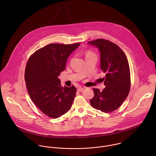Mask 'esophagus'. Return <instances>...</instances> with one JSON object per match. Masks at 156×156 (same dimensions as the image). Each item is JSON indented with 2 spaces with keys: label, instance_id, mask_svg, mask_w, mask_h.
I'll list each match as a JSON object with an SVG mask.
<instances>
[{
  "label": "esophagus",
  "instance_id": "34e87169",
  "mask_svg": "<svg viewBox=\"0 0 156 156\" xmlns=\"http://www.w3.org/2000/svg\"><path fill=\"white\" fill-rule=\"evenodd\" d=\"M84 87H81V86H79V87L77 88V90H78V92H81V91H83V90H84Z\"/></svg>",
  "mask_w": 156,
  "mask_h": 156
}]
</instances>
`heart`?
<instances>
[{"instance_id":"heart-1","label":"heart","mask_w":156,"mask_h":156,"mask_svg":"<svg viewBox=\"0 0 156 156\" xmlns=\"http://www.w3.org/2000/svg\"><path fill=\"white\" fill-rule=\"evenodd\" d=\"M88 54H90V53H88Z\"/></svg>"}]
</instances>
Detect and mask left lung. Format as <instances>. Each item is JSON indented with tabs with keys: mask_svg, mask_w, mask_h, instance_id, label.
I'll use <instances>...</instances> for the list:
<instances>
[{
	"mask_svg": "<svg viewBox=\"0 0 156 156\" xmlns=\"http://www.w3.org/2000/svg\"><path fill=\"white\" fill-rule=\"evenodd\" d=\"M98 48L100 53L101 69L105 73L103 81L106 86L102 92L94 89L90 100L94 108L104 113L118 109L126 98L130 89V72L127 58L116 44L104 39L87 43Z\"/></svg>",
	"mask_w": 156,
	"mask_h": 156,
	"instance_id": "obj_1",
	"label": "left lung"
}]
</instances>
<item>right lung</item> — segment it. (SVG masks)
<instances>
[{
	"label": "right lung",
	"mask_w": 156,
	"mask_h": 156,
	"mask_svg": "<svg viewBox=\"0 0 156 156\" xmlns=\"http://www.w3.org/2000/svg\"><path fill=\"white\" fill-rule=\"evenodd\" d=\"M80 45L48 44L35 51L27 64L25 78L28 94L35 105L50 118L60 117L72 105L76 87H62L58 76Z\"/></svg>",
	"instance_id": "add662e5"
}]
</instances>
